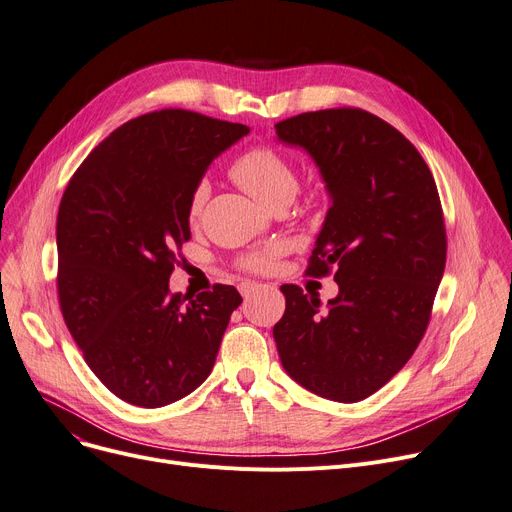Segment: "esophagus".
Returning <instances> with one entry per match:
<instances>
[{"mask_svg":"<svg viewBox=\"0 0 512 512\" xmlns=\"http://www.w3.org/2000/svg\"><path fill=\"white\" fill-rule=\"evenodd\" d=\"M259 288H261V286H259L257 282H242V284H240V294H242V297H245V299H249L251 294H255Z\"/></svg>","mask_w":512,"mask_h":512,"instance_id":"obj_1","label":"esophagus"}]
</instances>
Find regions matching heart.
I'll return each mask as SVG.
<instances>
[{"instance_id": "obj_1", "label": "heart", "mask_w": 512, "mask_h": 512, "mask_svg": "<svg viewBox=\"0 0 512 512\" xmlns=\"http://www.w3.org/2000/svg\"><path fill=\"white\" fill-rule=\"evenodd\" d=\"M230 176L245 188L249 195H253L257 201H261L267 207L278 201L290 203V199L299 188L297 170H294L292 161L284 153L263 145L251 147L245 153H240L230 164ZM207 195H209L207 182H199L193 188L191 199H188V209H186L188 222L191 224L199 220ZM278 253H280L278 247L253 251L245 257H240L238 265L242 270H249V272H267Z\"/></svg>"}]
</instances>
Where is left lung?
<instances>
[{"instance_id": "1", "label": "left lung", "mask_w": 512, "mask_h": 512, "mask_svg": "<svg viewBox=\"0 0 512 512\" xmlns=\"http://www.w3.org/2000/svg\"><path fill=\"white\" fill-rule=\"evenodd\" d=\"M278 139L305 149L332 205L307 276L336 267L338 297L321 309L284 284L274 326L290 378L309 392L357 402L378 392L419 346L446 265V228L432 172L409 139L357 107L292 116Z\"/></svg>"}]
</instances>
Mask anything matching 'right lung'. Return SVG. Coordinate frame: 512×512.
<instances>
[{
	"instance_id": "add662e5",
	"label": "right lung",
	"mask_w": 512,
	"mask_h": 512,
	"mask_svg": "<svg viewBox=\"0 0 512 512\" xmlns=\"http://www.w3.org/2000/svg\"><path fill=\"white\" fill-rule=\"evenodd\" d=\"M249 126L188 110L134 118L70 178L58 211V297L66 326L101 384L134 407H166L213 369L234 286L195 299L170 290L188 199L211 161Z\"/></svg>"
}]
</instances>
